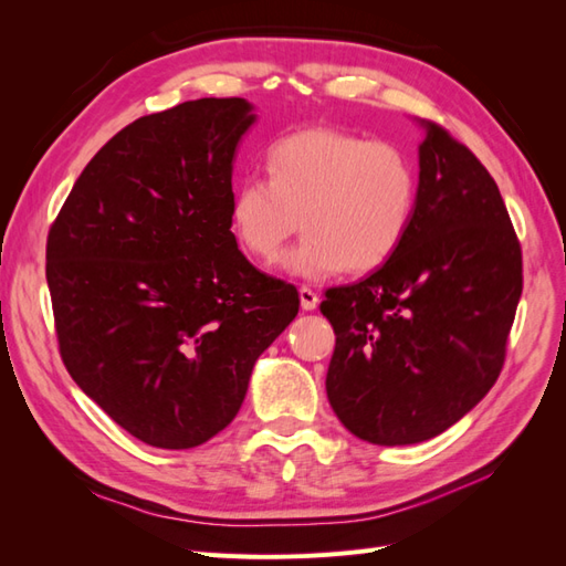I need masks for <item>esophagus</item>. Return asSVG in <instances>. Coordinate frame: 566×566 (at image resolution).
I'll use <instances>...</instances> for the list:
<instances>
[{"label":"esophagus","mask_w":566,"mask_h":566,"mask_svg":"<svg viewBox=\"0 0 566 566\" xmlns=\"http://www.w3.org/2000/svg\"><path fill=\"white\" fill-rule=\"evenodd\" d=\"M300 302H302V310L312 312L318 306V293H316V290H312L310 285H302L300 287Z\"/></svg>","instance_id":"obj_1"}]
</instances>
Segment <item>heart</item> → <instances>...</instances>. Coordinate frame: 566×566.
<instances>
[{
	"mask_svg": "<svg viewBox=\"0 0 566 566\" xmlns=\"http://www.w3.org/2000/svg\"><path fill=\"white\" fill-rule=\"evenodd\" d=\"M264 169L266 179L233 188L231 231L256 262L273 264L302 221L304 241L285 260L295 276L382 266L416 212V167L391 142L312 127L273 142Z\"/></svg>",
	"mask_w": 566,
	"mask_h": 566,
	"instance_id": "heart-1",
	"label": "heart"
}]
</instances>
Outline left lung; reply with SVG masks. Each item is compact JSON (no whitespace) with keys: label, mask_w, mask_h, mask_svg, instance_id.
<instances>
[{"label":"left lung","mask_w":566,"mask_h":566,"mask_svg":"<svg viewBox=\"0 0 566 566\" xmlns=\"http://www.w3.org/2000/svg\"><path fill=\"white\" fill-rule=\"evenodd\" d=\"M424 129L401 245L321 302L335 331L331 406L380 447L432 439L486 397L522 297V245L499 186L447 127Z\"/></svg>","instance_id":"1"}]
</instances>
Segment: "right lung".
I'll use <instances>...</instances> for the list:
<instances>
[{
  "label": "right lung",
  "mask_w": 566,
  "mask_h": 566,
  "mask_svg": "<svg viewBox=\"0 0 566 566\" xmlns=\"http://www.w3.org/2000/svg\"><path fill=\"white\" fill-rule=\"evenodd\" d=\"M245 98H198L119 129L46 238V283L71 378L132 437L200 447L235 418L297 287L248 262L231 175Z\"/></svg>",
  "instance_id": "obj_1"
}]
</instances>
